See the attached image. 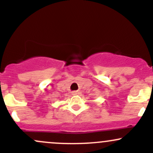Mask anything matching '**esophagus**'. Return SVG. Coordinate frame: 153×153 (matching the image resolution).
<instances>
[{
  "mask_svg": "<svg viewBox=\"0 0 153 153\" xmlns=\"http://www.w3.org/2000/svg\"><path fill=\"white\" fill-rule=\"evenodd\" d=\"M80 94V91H73L72 92V95H78Z\"/></svg>",
  "mask_w": 153,
  "mask_h": 153,
  "instance_id": "obj_1",
  "label": "esophagus"
}]
</instances>
